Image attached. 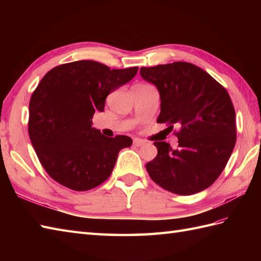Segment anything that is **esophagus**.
<instances>
[{
  "mask_svg": "<svg viewBox=\"0 0 261 261\" xmlns=\"http://www.w3.org/2000/svg\"><path fill=\"white\" fill-rule=\"evenodd\" d=\"M145 141L143 140H141V139H139V138H135L134 139V145L136 146V147H140V146H143L145 145Z\"/></svg>",
  "mask_w": 261,
  "mask_h": 261,
  "instance_id": "esophagus-1",
  "label": "esophagus"
}]
</instances>
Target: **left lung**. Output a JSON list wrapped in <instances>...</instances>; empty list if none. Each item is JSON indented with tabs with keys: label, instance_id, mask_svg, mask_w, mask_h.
Instances as JSON below:
<instances>
[{
	"label": "left lung",
	"instance_id": "obj_1",
	"mask_svg": "<svg viewBox=\"0 0 261 261\" xmlns=\"http://www.w3.org/2000/svg\"><path fill=\"white\" fill-rule=\"evenodd\" d=\"M140 75L157 87V122L177 124L178 147L154 142L158 154L146 168L151 179L178 195L211 186L222 173L236 145V112L228 92L197 66L176 62L141 67Z\"/></svg>",
	"mask_w": 261,
	"mask_h": 261
}]
</instances>
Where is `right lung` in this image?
<instances>
[{"mask_svg":"<svg viewBox=\"0 0 261 261\" xmlns=\"http://www.w3.org/2000/svg\"><path fill=\"white\" fill-rule=\"evenodd\" d=\"M138 67L110 69L94 60L57 66L43 76L29 104V136L53 179L74 191H88L109 178L126 136L104 137L93 127L110 93L136 76Z\"/></svg>","mask_w":261,"mask_h":261,"instance_id":"add662e5","label":"right lung"}]
</instances>
